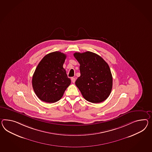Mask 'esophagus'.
I'll use <instances>...</instances> for the list:
<instances>
[{
    "instance_id": "esophagus-1",
    "label": "esophagus",
    "mask_w": 152,
    "mask_h": 152,
    "mask_svg": "<svg viewBox=\"0 0 152 152\" xmlns=\"http://www.w3.org/2000/svg\"><path fill=\"white\" fill-rule=\"evenodd\" d=\"M71 80H72V82L74 83H75V78L72 77V78H71Z\"/></svg>"
}]
</instances>
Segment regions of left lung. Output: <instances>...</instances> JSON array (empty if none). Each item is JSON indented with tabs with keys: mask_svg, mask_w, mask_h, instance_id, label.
<instances>
[{
	"mask_svg": "<svg viewBox=\"0 0 152 152\" xmlns=\"http://www.w3.org/2000/svg\"><path fill=\"white\" fill-rule=\"evenodd\" d=\"M80 64V76L75 85L89 102L100 103L109 97L113 88V77L109 65L100 56L87 51L75 52Z\"/></svg>",
	"mask_w": 152,
	"mask_h": 152,
	"instance_id": "1",
	"label": "left lung"
}]
</instances>
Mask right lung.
<instances>
[{
  "instance_id": "obj_1",
  "label": "right lung",
  "mask_w": 152,
  "mask_h": 152,
  "mask_svg": "<svg viewBox=\"0 0 152 152\" xmlns=\"http://www.w3.org/2000/svg\"><path fill=\"white\" fill-rule=\"evenodd\" d=\"M66 55L59 51L46 55L39 62L32 77V84L41 100L53 103L59 100L70 84L63 65Z\"/></svg>"
}]
</instances>
